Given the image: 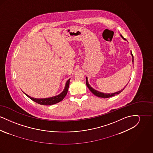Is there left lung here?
<instances>
[{"label":"left lung","instance_id":"8db88e82","mask_svg":"<svg viewBox=\"0 0 153 153\" xmlns=\"http://www.w3.org/2000/svg\"><path fill=\"white\" fill-rule=\"evenodd\" d=\"M120 36L124 40H126L124 38L123 36H122L121 34L120 35ZM131 55L132 56V64L134 63V57H133V55H132V52L131 51ZM128 83H127V84H128ZM86 84H87V86L88 88H89V89L90 90V91L92 93V94H94L95 96H97V97H102V98H108V97H112V96H115V95H117V94H120L121 92H122L123 91V90H124V89L125 88V87L127 86V85L124 87L122 89V90H120V91H117V92H114V93H111V94H107V93H103V92H99V91H97V90H96L95 89H94L90 85H89V82H88V78L87 77H86Z\"/></svg>","mask_w":153,"mask_h":153}]
</instances>
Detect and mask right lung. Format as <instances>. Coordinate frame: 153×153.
Wrapping results in <instances>:
<instances>
[{
  "mask_svg": "<svg viewBox=\"0 0 153 153\" xmlns=\"http://www.w3.org/2000/svg\"><path fill=\"white\" fill-rule=\"evenodd\" d=\"M70 79L68 80L66 82L65 86L64 88V89L63 91L60 93L59 95L52 96L51 97L48 98H44V99H37V98H34L31 97L25 92H23L25 95H26L28 97H29L31 100H32L34 102H36L37 103L41 104V105H51L53 104H55L56 103H58L59 102H61V100H63V99L65 97L66 95L68 93V90L69 86V82H70Z\"/></svg>",
  "mask_w": 153,
  "mask_h": 153,
  "instance_id": "obj_1",
  "label": "right lung"
}]
</instances>
